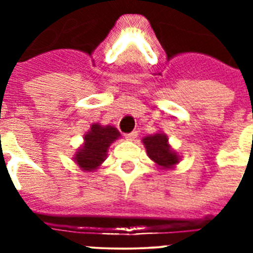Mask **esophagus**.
<instances>
[{"label": "esophagus", "instance_id": "obj_1", "mask_svg": "<svg viewBox=\"0 0 253 253\" xmlns=\"http://www.w3.org/2000/svg\"><path fill=\"white\" fill-rule=\"evenodd\" d=\"M137 137H138V131H135V130H133L131 133L125 134V138H126L128 140H134Z\"/></svg>", "mask_w": 253, "mask_h": 253}]
</instances>
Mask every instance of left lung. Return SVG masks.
Masks as SVG:
<instances>
[{
	"label": "left lung",
	"instance_id": "1",
	"mask_svg": "<svg viewBox=\"0 0 253 253\" xmlns=\"http://www.w3.org/2000/svg\"><path fill=\"white\" fill-rule=\"evenodd\" d=\"M143 144L146 147L148 157L162 169H172L180 161V156H177V153L169 144V138L166 134L157 133L148 135L143 138Z\"/></svg>",
	"mask_w": 253,
	"mask_h": 253
}]
</instances>
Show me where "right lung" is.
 Returning a JSON list of instances; mask_svg holds the SVG:
<instances>
[{"label":"right lung","mask_w":253,"mask_h":253,"mask_svg":"<svg viewBox=\"0 0 253 253\" xmlns=\"http://www.w3.org/2000/svg\"><path fill=\"white\" fill-rule=\"evenodd\" d=\"M119 137L120 133L115 126L92 124L90 130L84 134L82 147L76 152L75 162L84 171H95L106 158L111 143Z\"/></svg>","instance_id":"obj_1"}]
</instances>
